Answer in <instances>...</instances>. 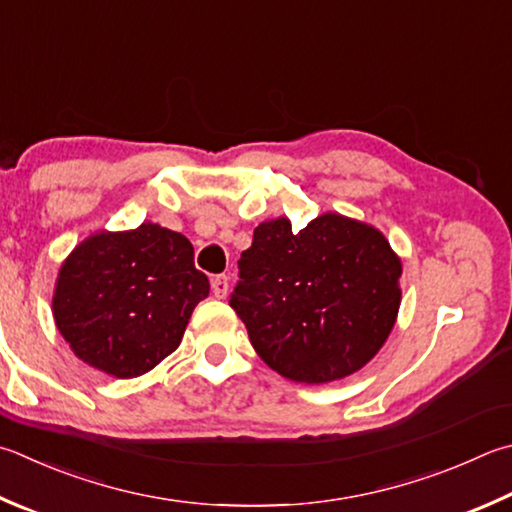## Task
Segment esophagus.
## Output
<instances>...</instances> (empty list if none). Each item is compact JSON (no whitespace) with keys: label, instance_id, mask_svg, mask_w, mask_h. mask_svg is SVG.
Here are the masks:
<instances>
[{"label":"esophagus","instance_id":"34e87169","mask_svg":"<svg viewBox=\"0 0 512 512\" xmlns=\"http://www.w3.org/2000/svg\"><path fill=\"white\" fill-rule=\"evenodd\" d=\"M212 293H215V297H219V300H224V297L228 295V277L226 275L212 277Z\"/></svg>","mask_w":512,"mask_h":512}]
</instances>
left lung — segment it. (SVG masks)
I'll return each mask as SVG.
<instances>
[{"instance_id": "left-lung-1", "label": "left lung", "mask_w": 512, "mask_h": 512, "mask_svg": "<svg viewBox=\"0 0 512 512\" xmlns=\"http://www.w3.org/2000/svg\"><path fill=\"white\" fill-rule=\"evenodd\" d=\"M401 259L376 228L327 212L293 235L280 217L255 228L230 306L268 367L331 383L376 356L401 306Z\"/></svg>"}]
</instances>
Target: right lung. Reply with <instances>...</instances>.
I'll return each mask as SVG.
<instances>
[{
    "label": "right lung",
    "mask_w": 512,
    "mask_h": 512,
    "mask_svg": "<svg viewBox=\"0 0 512 512\" xmlns=\"http://www.w3.org/2000/svg\"><path fill=\"white\" fill-rule=\"evenodd\" d=\"M210 293L181 232L141 224L98 232L62 264L53 318L80 360L134 378L181 345L188 320Z\"/></svg>",
    "instance_id": "obj_1"
}]
</instances>
